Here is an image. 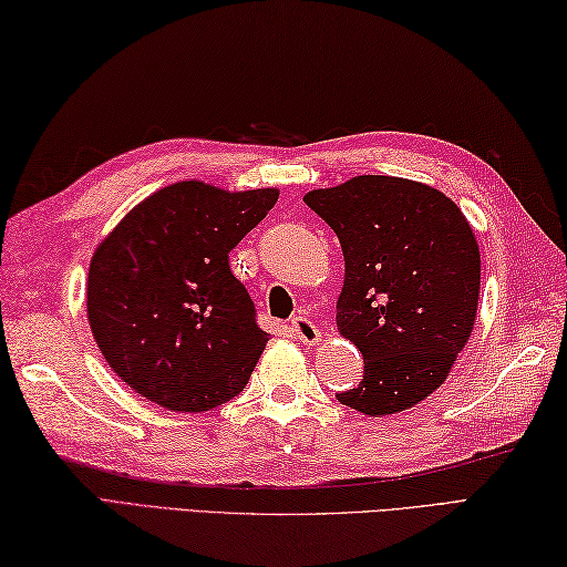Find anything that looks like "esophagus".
<instances>
[{
	"label": "esophagus",
	"instance_id": "obj_1",
	"mask_svg": "<svg viewBox=\"0 0 567 567\" xmlns=\"http://www.w3.org/2000/svg\"><path fill=\"white\" fill-rule=\"evenodd\" d=\"M292 333L299 339V343L305 346H319L321 343V331L311 319L307 317H297L292 319Z\"/></svg>",
	"mask_w": 567,
	"mask_h": 567
}]
</instances>
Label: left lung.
Returning <instances> with one entry per match:
<instances>
[{"mask_svg":"<svg viewBox=\"0 0 567 567\" xmlns=\"http://www.w3.org/2000/svg\"><path fill=\"white\" fill-rule=\"evenodd\" d=\"M305 202L341 240L346 277L336 327L363 355V382L339 402L365 416L412 409L449 378L480 302V246L441 189L358 175Z\"/></svg>","mask_w":567,"mask_h":567,"instance_id":"1","label":"left lung"}]
</instances>
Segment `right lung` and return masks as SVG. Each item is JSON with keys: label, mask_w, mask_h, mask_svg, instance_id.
<instances>
[{"label": "right lung", "mask_w": 567, "mask_h": 567, "mask_svg": "<svg viewBox=\"0 0 567 567\" xmlns=\"http://www.w3.org/2000/svg\"><path fill=\"white\" fill-rule=\"evenodd\" d=\"M280 189L231 192L179 179L138 202L87 272V321L106 363L171 412L199 414L248 384L268 343L228 252Z\"/></svg>", "instance_id": "obj_1"}]
</instances>
